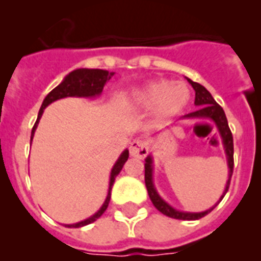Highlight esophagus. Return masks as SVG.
<instances>
[{"label":"esophagus","mask_w":261,"mask_h":261,"mask_svg":"<svg viewBox=\"0 0 261 261\" xmlns=\"http://www.w3.org/2000/svg\"><path fill=\"white\" fill-rule=\"evenodd\" d=\"M129 151H130V156L133 158L142 159L146 156V154L149 153V147H147L146 142L144 140H140V138H136L130 142V147H129Z\"/></svg>","instance_id":"obj_1"}]
</instances>
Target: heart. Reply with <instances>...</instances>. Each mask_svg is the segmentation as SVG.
<instances>
[{
	"label": "heart",
	"instance_id": "heart-1",
	"mask_svg": "<svg viewBox=\"0 0 261 261\" xmlns=\"http://www.w3.org/2000/svg\"><path fill=\"white\" fill-rule=\"evenodd\" d=\"M191 99V90L183 82L153 80L133 89L124 103L133 108H151L156 121H166L181 114Z\"/></svg>",
	"mask_w": 261,
	"mask_h": 261
}]
</instances>
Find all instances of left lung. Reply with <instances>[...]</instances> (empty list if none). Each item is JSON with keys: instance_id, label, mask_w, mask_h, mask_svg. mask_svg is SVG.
Here are the masks:
<instances>
[{"instance_id": "obj_1", "label": "left lung", "mask_w": 261, "mask_h": 261, "mask_svg": "<svg viewBox=\"0 0 261 261\" xmlns=\"http://www.w3.org/2000/svg\"><path fill=\"white\" fill-rule=\"evenodd\" d=\"M188 82L192 85L193 90H195V106L197 108V111L195 112H191L188 115H184L183 117H180V120H212L216 125L217 130L220 133L221 138H222L223 149H225L226 159H227V167H229V179L226 181V187L223 193L221 195L220 200L216 202V204L212 206V208L206 209L204 212H183L177 211V209L172 208L171 205L166 202L165 200L159 196V193L156 192V188L154 186L153 181V156L147 155L145 159V184H146V190L149 193V197H150L153 205L158 209L161 213H163L165 216L171 217V218H176V220H184V221H192V220H199L201 217L206 216L208 213H211L217 205L220 204L221 200L223 199V196L226 195L227 190H229L230 180H231L232 175V168H234V144H232V135L231 130L229 128V124H227V119H226V115L223 112L222 107H221L218 103L216 102L212 96V94L209 93L208 90L205 89L204 86H201L197 82H193L190 78H187Z\"/></svg>"}]
</instances>
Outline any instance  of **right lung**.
<instances>
[{
  "instance_id": "add662e5",
  "label": "right lung",
  "mask_w": 261,
  "mask_h": 261,
  "mask_svg": "<svg viewBox=\"0 0 261 261\" xmlns=\"http://www.w3.org/2000/svg\"><path fill=\"white\" fill-rule=\"evenodd\" d=\"M114 71H108L103 70V69H75V70L70 71L68 75H66L64 80H62L61 84L59 86H56L55 89L45 96V99L43 100V105H41L40 110H39L38 119H36V123L32 128L31 132V141L34 138V135H35V130L38 128L39 120L41 119V115L44 112L45 107L49 106L50 103H53L55 100H59V99L62 98H68V96H78V98H95V96H99L102 94L103 87L107 84L108 81L111 80V77L114 75ZM129 156V150L125 149L123 153L120 154V156L117 158L116 163L114 165L112 170H111L110 175V184H108V193L107 197H106L105 202L100 206L96 213H94L93 216L86 218V220L81 221V222L77 223H71V225H64L68 226V227H82V226H86L89 223H93L94 221H96L99 217L102 216L103 213L107 209L108 204H110L111 199V191H112V186L115 183V177L120 174L121 168H123L124 163L128 161Z\"/></svg>"
}]
</instances>
